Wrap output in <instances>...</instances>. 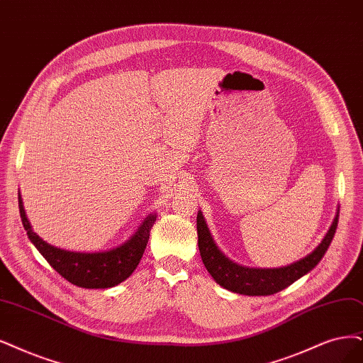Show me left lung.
Here are the masks:
<instances>
[{
  "mask_svg": "<svg viewBox=\"0 0 363 363\" xmlns=\"http://www.w3.org/2000/svg\"><path fill=\"white\" fill-rule=\"evenodd\" d=\"M340 209H337L328 233L321 242L305 257L281 267H250L230 260L217 247L213 240L202 211L197 212V236L199 251L203 264L217 281V284L233 293L245 294V296H269V294L284 290L294 281H298L308 272H311L326 254L335 230L338 225Z\"/></svg>",
  "mask_w": 363,
  "mask_h": 363,
  "instance_id": "1",
  "label": "left lung"
}]
</instances>
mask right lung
<instances>
[{"label": "right lung", "mask_w": 363, "mask_h": 363, "mask_svg": "<svg viewBox=\"0 0 363 363\" xmlns=\"http://www.w3.org/2000/svg\"><path fill=\"white\" fill-rule=\"evenodd\" d=\"M21 220L33 245L48 260V263L69 283L84 289H109L125 281L134 271L145 252L150 232L157 220V212L146 216L125 242L106 251L82 252L53 247L40 238L26 217L21 193Z\"/></svg>", "instance_id": "obj_1"}]
</instances>
